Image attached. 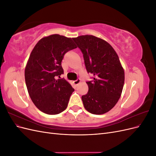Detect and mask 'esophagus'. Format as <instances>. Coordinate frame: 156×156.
<instances>
[{"label": "esophagus", "instance_id": "1", "mask_svg": "<svg viewBox=\"0 0 156 156\" xmlns=\"http://www.w3.org/2000/svg\"><path fill=\"white\" fill-rule=\"evenodd\" d=\"M80 83H81V80H80V79H77V80H75V81H73V84H75V85H77V84H79Z\"/></svg>", "mask_w": 156, "mask_h": 156}]
</instances>
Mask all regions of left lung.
<instances>
[{
  "instance_id": "obj_1",
  "label": "left lung",
  "mask_w": 156,
  "mask_h": 156,
  "mask_svg": "<svg viewBox=\"0 0 156 156\" xmlns=\"http://www.w3.org/2000/svg\"><path fill=\"white\" fill-rule=\"evenodd\" d=\"M83 54L87 72L93 81L87 82L88 92L82 96L85 109L102 115L115 107L120 99L124 84V70L112 47L100 37L83 35L73 37Z\"/></svg>"
}]
</instances>
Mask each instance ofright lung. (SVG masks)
Returning <instances> with one entry per match:
<instances>
[{
  "label": "right lung",
  "mask_w": 156,
  "mask_h": 156,
  "mask_svg": "<svg viewBox=\"0 0 156 156\" xmlns=\"http://www.w3.org/2000/svg\"><path fill=\"white\" fill-rule=\"evenodd\" d=\"M75 48L71 37L52 34L39 40L31 52L25 69L26 85L32 102L45 114H59L68 107L74 89L64 79L56 78L64 73V55Z\"/></svg>",
  "instance_id": "right-lung-1"
}]
</instances>
